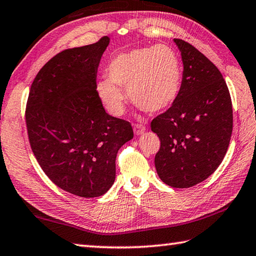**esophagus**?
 Masks as SVG:
<instances>
[{
	"label": "esophagus",
	"instance_id": "1",
	"mask_svg": "<svg viewBox=\"0 0 256 256\" xmlns=\"http://www.w3.org/2000/svg\"><path fill=\"white\" fill-rule=\"evenodd\" d=\"M145 130H146V128L142 124H134V132H135L136 135H142V134L145 132Z\"/></svg>",
	"mask_w": 256,
	"mask_h": 256
}]
</instances>
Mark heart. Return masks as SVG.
<instances>
[{
  "mask_svg": "<svg viewBox=\"0 0 256 256\" xmlns=\"http://www.w3.org/2000/svg\"><path fill=\"white\" fill-rule=\"evenodd\" d=\"M108 78L98 82V91L110 114L120 116L124 110V94L118 86L128 90L132 103L155 114L178 98L182 65L174 49L158 44L116 56L108 67Z\"/></svg>",
  "mask_w": 256,
  "mask_h": 256,
  "instance_id": "b5f03b06",
  "label": "heart"
}]
</instances>
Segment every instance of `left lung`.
<instances>
[{"label":"left lung","mask_w":256,"mask_h":256,"mask_svg":"<svg viewBox=\"0 0 256 256\" xmlns=\"http://www.w3.org/2000/svg\"><path fill=\"white\" fill-rule=\"evenodd\" d=\"M183 75L176 102L152 120L160 147L155 168L172 188H190L204 181L222 162L232 132L230 91L219 70L202 52L182 39Z\"/></svg>","instance_id":"left-lung-1"}]
</instances>
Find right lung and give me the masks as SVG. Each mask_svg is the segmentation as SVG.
<instances>
[{
  "label": "right lung",
  "mask_w": 256,
  "mask_h": 256,
  "mask_svg": "<svg viewBox=\"0 0 256 256\" xmlns=\"http://www.w3.org/2000/svg\"><path fill=\"white\" fill-rule=\"evenodd\" d=\"M109 37L62 50L31 84L26 124L34 155L57 186L82 198L104 194L116 178V158L130 140V122L108 114L96 73Z\"/></svg>",
  "instance_id": "obj_1"
}]
</instances>
